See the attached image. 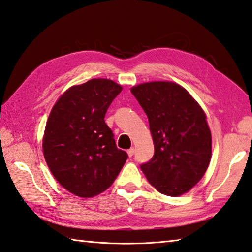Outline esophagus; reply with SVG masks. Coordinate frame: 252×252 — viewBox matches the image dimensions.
<instances>
[{
	"instance_id": "34e87169",
	"label": "esophagus",
	"mask_w": 252,
	"mask_h": 252,
	"mask_svg": "<svg viewBox=\"0 0 252 252\" xmlns=\"http://www.w3.org/2000/svg\"><path fill=\"white\" fill-rule=\"evenodd\" d=\"M134 153H135V149H134V147H131V148H129L128 151H127V154H128V156L129 157H131L134 155Z\"/></svg>"
}]
</instances>
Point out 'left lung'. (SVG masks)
Wrapping results in <instances>:
<instances>
[{"label":"left lung","instance_id":"1","mask_svg":"<svg viewBox=\"0 0 252 252\" xmlns=\"http://www.w3.org/2000/svg\"><path fill=\"white\" fill-rule=\"evenodd\" d=\"M130 92L147 115L155 147L154 157L140 168L162 195H184L210 164L211 133L204 109L174 82L142 83Z\"/></svg>","mask_w":252,"mask_h":252}]
</instances>
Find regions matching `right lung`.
<instances>
[{
  "label": "right lung",
  "mask_w": 252,
  "mask_h": 252,
  "mask_svg": "<svg viewBox=\"0 0 252 252\" xmlns=\"http://www.w3.org/2000/svg\"><path fill=\"white\" fill-rule=\"evenodd\" d=\"M123 87L107 78H93L66 90L50 113L43 154L54 178L82 198L112 186L127 159L118 149L105 114Z\"/></svg>",
  "instance_id": "1"
}]
</instances>
